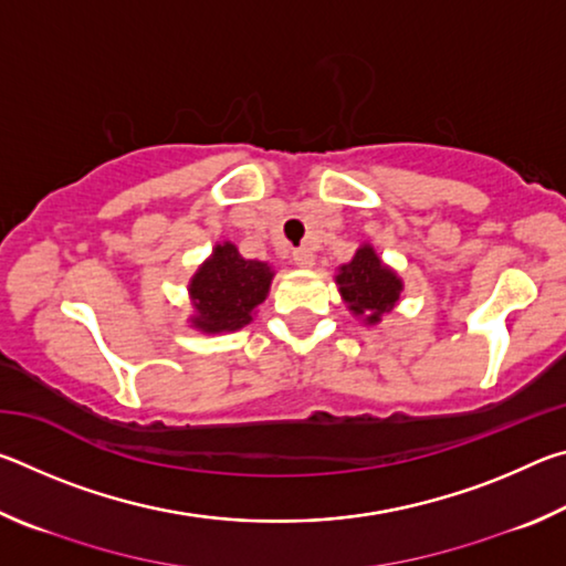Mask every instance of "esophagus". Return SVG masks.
I'll return each instance as SVG.
<instances>
[{"label": "esophagus", "mask_w": 566, "mask_h": 566, "mask_svg": "<svg viewBox=\"0 0 566 566\" xmlns=\"http://www.w3.org/2000/svg\"><path fill=\"white\" fill-rule=\"evenodd\" d=\"M294 264L302 266V270H312L314 266V252L310 247H300L294 249Z\"/></svg>", "instance_id": "obj_1"}]
</instances>
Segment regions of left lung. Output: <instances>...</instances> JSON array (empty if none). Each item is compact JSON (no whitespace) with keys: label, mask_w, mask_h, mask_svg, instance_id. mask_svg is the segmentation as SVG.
I'll list each match as a JSON object with an SVG mask.
<instances>
[{"label":"left lung","mask_w":566,"mask_h":566,"mask_svg":"<svg viewBox=\"0 0 566 566\" xmlns=\"http://www.w3.org/2000/svg\"><path fill=\"white\" fill-rule=\"evenodd\" d=\"M334 282H337L342 302L347 304L352 317L359 319L364 327H377L381 317L395 310L405 292L401 276L381 262L377 249L369 242L359 244L352 260L337 266Z\"/></svg>","instance_id":"left-lung-1"}]
</instances>
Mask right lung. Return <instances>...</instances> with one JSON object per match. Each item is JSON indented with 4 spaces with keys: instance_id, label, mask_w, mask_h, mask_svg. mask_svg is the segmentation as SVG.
<instances>
[{
    "instance_id": "1",
    "label": "right lung",
    "mask_w": 566,
    "mask_h": 566,
    "mask_svg": "<svg viewBox=\"0 0 566 566\" xmlns=\"http://www.w3.org/2000/svg\"><path fill=\"white\" fill-rule=\"evenodd\" d=\"M272 264L244 260L237 244L217 242L187 284L189 327L202 334H227L254 319L274 280Z\"/></svg>"
}]
</instances>
